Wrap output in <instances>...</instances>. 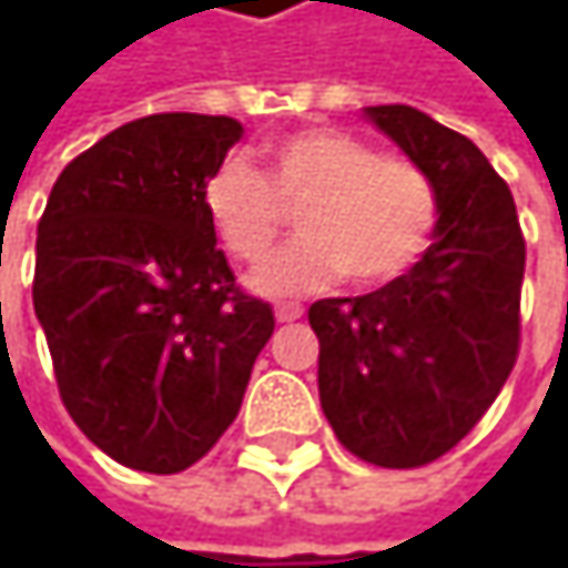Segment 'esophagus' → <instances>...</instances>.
<instances>
[{
	"label": "esophagus",
	"mask_w": 568,
	"mask_h": 568,
	"mask_svg": "<svg viewBox=\"0 0 568 568\" xmlns=\"http://www.w3.org/2000/svg\"><path fill=\"white\" fill-rule=\"evenodd\" d=\"M295 318H302V305H280L276 308V322H295Z\"/></svg>",
	"instance_id": "34e87169"
}]
</instances>
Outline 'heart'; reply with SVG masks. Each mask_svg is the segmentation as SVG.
Returning a JSON list of instances; mask_svg holds the SVG:
<instances>
[{"instance_id":"heart-1","label":"heart","mask_w":568,"mask_h":568,"mask_svg":"<svg viewBox=\"0 0 568 568\" xmlns=\"http://www.w3.org/2000/svg\"><path fill=\"white\" fill-rule=\"evenodd\" d=\"M295 206L302 236L253 273L260 295H308L342 276L362 288L392 283L417 263L437 223L427 173L332 128L270 141L263 173L226 158L203 180V213L240 263L273 250Z\"/></svg>"}]
</instances>
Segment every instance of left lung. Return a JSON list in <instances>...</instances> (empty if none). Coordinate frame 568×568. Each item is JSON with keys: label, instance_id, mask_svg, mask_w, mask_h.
Returning a JSON list of instances; mask_svg holds the SVG:
<instances>
[{"label": "left lung", "instance_id": "8db88e82", "mask_svg": "<svg viewBox=\"0 0 568 568\" xmlns=\"http://www.w3.org/2000/svg\"><path fill=\"white\" fill-rule=\"evenodd\" d=\"M365 118L437 190L434 243L388 285L318 298V397L338 440L375 467H424L460 444L519 352L526 243L510 186L480 148L417 108Z\"/></svg>", "mask_w": 568, "mask_h": 568}]
</instances>
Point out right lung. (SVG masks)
I'll return each mask as SVG.
<instances>
[{"label": "right lung", "instance_id": "add662e5", "mask_svg": "<svg viewBox=\"0 0 568 568\" xmlns=\"http://www.w3.org/2000/svg\"><path fill=\"white\" fill-rule=\"evenodd\" d=\"M243 138L226 114H151L78 154L36 240L32 302L81 434L180 474L236 420L276 318L216 250L203 180Z\"/></svg>", "mask_w": 568, "mask_h": 568}]
</instances>
